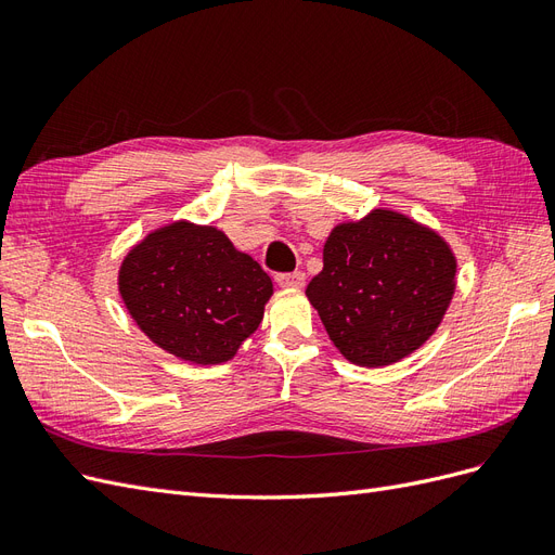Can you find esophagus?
I'll use <instances>...</instances> for the list:
<instances>
[{"label": "esophagus", "mask_w": 555, "mask_h": 555, "mask_svg": "<svg viewBox=\"0 0 555 555\" xmlns=\"http://www.w3.org/2000/svg\"><path fill=\"white\" fill-rule=\"evenodd\" d=\"M275 282L280 287H289V289H300L306 284V273L294 271V273H280L275 275Z\"/></svg>", "instance_id": "esophagus-1"}]
</instances>
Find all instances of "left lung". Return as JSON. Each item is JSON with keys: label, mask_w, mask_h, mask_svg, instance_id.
<instances>
[{"label": "left lung", "mask_w": 555, "mask_h": 555, "mask_svg": "<svg viewBox=\"0 0 555 555\" xmlns=\"http://www.w3.org/2000/svg\"><path fill=\"white\" fill-rule=\"evenodd\" d=\"M456 292V257L438 231L375 208L333 227L306 296L340 354L365 367L410 357L438 331Z\"/></svg>", "instance_id": "left-lung-1"}]
</instances>
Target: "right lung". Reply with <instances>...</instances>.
<instances>
[{
    "instance_id": "obj_1",
    "label": "right lung",
    "mask_w": 555,
    "mask_h": 555,
    "mask_svg": "<svg viewBox=\"0 0 555 555\" xmlns=\"http://www.w3.org/2000/svg\"><path fill=\"white\" fill-rule=\"evenodd\" d=\"M117 289L157 347L182 361L217 365L236 357L259 328L273 282L224 231L178 220L127 251Z\"/></svg>"
}]
</instances>
